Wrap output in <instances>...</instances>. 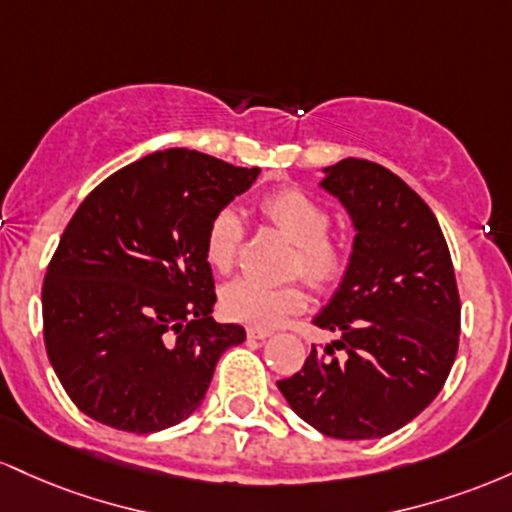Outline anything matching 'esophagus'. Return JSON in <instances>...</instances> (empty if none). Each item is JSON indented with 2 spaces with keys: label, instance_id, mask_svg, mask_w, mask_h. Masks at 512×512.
I'll return each mask as SVG.
<instances>
[{
  "label": "esophagus",
  "instance_id": "34e87169",
  "mask_svg": "<svg viewBox=\"0 0 512 512\" xmlns=\"http://www.w3.org/2000/svg\"><path fill=\"white\" fill-rule=\"evenodd\" d=\"M271 333H273V331H268V329H256V326H254V329L246 331V336L256 338V341H263V338H268V336H271Z\"/></svg>",
  "mask_w": 512,
  "mask_h": 512
}]
</instances>
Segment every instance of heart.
Returning <instances> with one entry per match:
<instances>
[{"label": "heart", "mask_w": 512, "mask_h": 512, "mask_svg": "<svg viewBox=\"0 0 512 512\" xmlns=\"http://www.w3.org/2000/svg\"><path fill=\"white\" fill-rule=\"evenodd\" d=\"M261 215L278 227L295 244L290 273L302 275L317 290H329L348 271L346 246L329 234L331 215L317 198L302 188L287 186L268 193L261 200ZM241 217L234 208H222L212 215L205 229V261L212 271L229 273L237 263L241 246ZM222 312L229 319L256 329H273L290 314L307 304L302 285H266L251 278H237L225 285L220 295Z\"/></svg>", "instance_id": "b5f03b06"}]
</instances>
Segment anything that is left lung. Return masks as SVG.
Listing matches in <instances>:
<instances>
[{"label":"left lung","instance_id":"1","mask_svg":"<svg viewBox=\"0 0 512 512\" xmlns=\"http://www.w3.org/2000/svg\"><path fill=\"white\" fill-rule=\"evenodd\" d=\"M324 174L321 186L358 232L346 278L314 319L341 338L312 346L278 389L329 438H382L426 409L450 375L462 312L455 268L433 210L399 176L353 157Z\"/></svg>","mask_w":512,"mask_h":512}]
</instances>
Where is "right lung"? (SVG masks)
Masks as SVG:
<instances>
[{
  "instance_id": "1",
  "label": "right lung",
  "mask_w": 512,
  "mask_h": 512,
  "mask_svg": "<svg viewBox=\"0 0 512 512\" xmlns=\"http://www.w3.org/2000/svg\"><path fill=\"white\" fill-rule=\"evenodd\" d=\"M258 169L166 149L101 181L62 232L43 280V341L79 411L128 433L191 416L215 365L246 338L217 324L205 229Z\"/></svg>"
}]
</instances>
